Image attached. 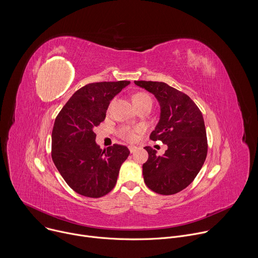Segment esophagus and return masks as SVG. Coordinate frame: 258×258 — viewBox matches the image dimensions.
<instances>
[{"instance_id": "obj_1", "label": "esophagus", "mask_w": 258, "mask_h": 258, "mask_svg": "<svg viewBox=\"0 0 258 258\" xmlns=\"http://www.w3.org/2000/svg\"><path fill=\"white\" fill-rule=\"evenodd\" d=\"M128 149H130V152H131V153H134L135 151H137L138 147H136V146H128Z\"/></svg>"}]
</instances>
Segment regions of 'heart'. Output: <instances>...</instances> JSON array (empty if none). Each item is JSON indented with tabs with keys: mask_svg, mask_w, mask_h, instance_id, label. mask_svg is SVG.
<instances>
[{
	"mask_svg": "<svg viewBox=\"0 0 258 258\" xmlns=\"http://www.w3.org/2000/svg\"><path fill=\"white\" fill-rule=\"evenodd\" d=\"M133 103L135 106H139L145 103H152V99L150 95L145 92H138L133 96ZM141 131L140 127H130V126H122L119 128L118 134L119 136L128 142H134L137 139V134Z\"/></svg>",
	"mask_w": 258,
	"mask_h": 258,
	"instance_id": "1",
	"label": "heart"
}]
</instances>
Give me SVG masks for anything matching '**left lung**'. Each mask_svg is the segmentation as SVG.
Here are the masks:
<instances>
[{"label": "left lung", "mask_w": 258, "mask_h": 258, "mask_svg": "<svg viewBox=\"0 0 258 258\" xmlns=\"http://www.w3.org/2000/svg\"><path fill=\"white\" fill-rule=\"evenodd\" d=\"M153 94L160 105V118L151 133L152 141L167 145L162 156L147 146L144 180L150 190L172 195L187 188L200 171L207 155V138L200 109L185 93L161 82L135 81Z\"/></svg>", "instance_id": "8db88e82"}]
</instances>
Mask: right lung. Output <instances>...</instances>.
I'll list each match as a JSON object with an SVG mask.
<instances>
[{
	"label": "right lung",
	"mask_w": 258,
	"mask_h": 258,
	"mask_svg": "<svg viewBox=\"0 0 258 258\" xmlns=\"http://www.w3.org/2000/svg\"><path fill=\"white\" fill-rule=\"evenodd\" d=\"M130 84H89L71 96L55 119L52 159L67 185L83 196L99 198L111 191L121 164L130 155L122 145L100 149L94 133L104 121L110 101Z\"/></svg>",
	"instance_id": "right-lung-1"
}]
</instances>
